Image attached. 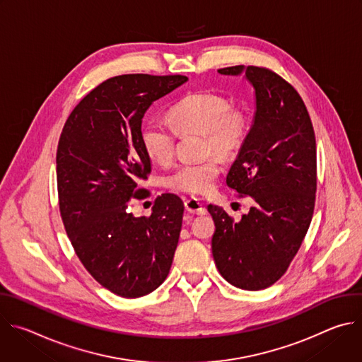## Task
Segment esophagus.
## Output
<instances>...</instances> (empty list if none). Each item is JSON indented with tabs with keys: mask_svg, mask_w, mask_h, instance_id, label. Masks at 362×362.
Instances as JSON below:
<instances>
[{
	"mask_svg": "<svg viewBox=\"0 0 362 362\" xmlns=\"http://www.w3.org/2000/svg\"><path fill=\"white\" fill-rule=\"evenodd\" d=\"M185 208H186V211L189 212V214H193V215H206V208L204 206L197 200V199H194V197H190V199H187L186 202H185Z\"/></svg>",
	"mask_w": 362,
	"mask_h": 362,
	"instance_id": "34e87169",
	"label": "esophagus"
}]
</instances>
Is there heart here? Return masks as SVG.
Masks as SVG:
<instances>
[{
  "mask_svg": "<svg viewBox=\"0 0 362 362\" xmlns=\"http://www.w3.org/2000/svg\"><path fill=\"white\" fill-rule=\"evenodd\" d=\"M172 120L180 133L202 132L206 136V151L229 156L243 144L249 119L245 110L230 107L226 97L216 93H190L180 98L170 110ZM176 129L158 117L148 119L141 130V144L147 156L160 165H168L175 154ZM221 172L215 156L179 166L166 179V185L190 194L209 193Z\"/></svg>",
  "mask_w": 362,
  "mask_h": 362,
  "instance_id": "b5f03b06",
  "label": "heart"
}]
</instances>
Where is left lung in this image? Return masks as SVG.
<instances>
[{
    "mask_svg": "<svg viewBox=\"0 0 362 362\" xmlns=\"http://www.w3.org/2000/svg\"><path fill=\"white\" fill-rule=\"evenodd\" d=\"M218 73L243 76L255 91L252 126L226 183L256 203L239 222L219 206H208L216 226L212 253L229 284L259 291L286 272L311 223L317 192L315 134L300 95L274 71L235 66Z\"/></svg>",
    "mask_w": 362,
    "mask_h": 362,
    "instance_id": "obj_1",
    "label": "left lung"
}]
</instances>
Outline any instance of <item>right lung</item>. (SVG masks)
<instances>
[{"instance_id": "right-lung-1", "label": "right lung", "mask_w": 362, "mask_h": 362, "mask_svg": "<svg viewBox=\"0 0 362 362\" xmlns=\"http://www.w3.org/2000/svg\"><path fill=\"white\" fill-rule=\"evenodd\" d=\"M187 81L185 76L124 74L103 81L69 116L57 148L62 219L78 259L106 289L139 298L169 275L185 206L159 196L148 218L129 212L151 169L141 144V119L153 101Z\"/></svg>"}]
</instances>
